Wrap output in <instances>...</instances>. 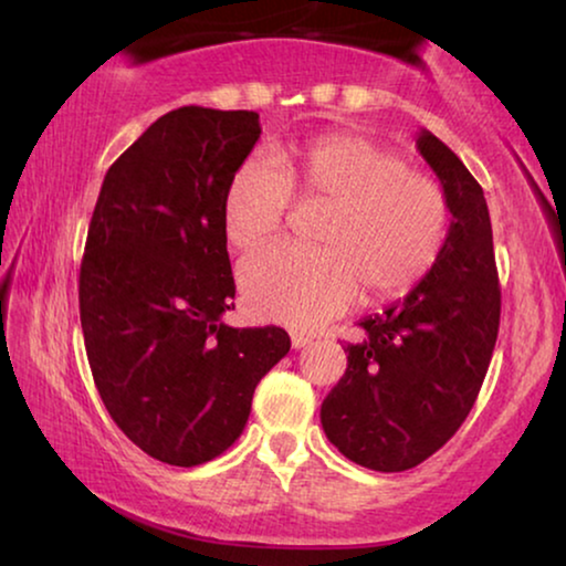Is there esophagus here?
<instances>
[{"mask_svg":"<svg viewBox=\"0 0 566 566\" xmlns=\"http://www.w3.org/2000/svg\"><path fill=\"white\" fill-rule=\"evenodd\" d=\"M308 343H312V337L304 335V332H291V345L296 347V350H301V347H306Z\"/></svg>","mask_w":566,"mask_h":566,"instance_id":"1","label":"esophagus"}]
</instances>
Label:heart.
Segmentation results:
<instances>
[{
	"label": "heart",
	"instance_id": "b5f03b06",
	"mask_svg": "<svg viewBox=\"0 0 566 566\" xmlns=\"http://www.w3.org/2000/svg\"><path fill=\"white\" fill-rule=\"evenodd\" d=\"M277 161L252 154L231 172L221 211L231 247L252 250L281 231L291 192L329 208L316 229L322 247L270 244L242 262L239 289L254 316L319 327L353 304L358 285L368 301L401 296L438 262L443 192L374 138L332 130L285 146Z\"/></svg>",
	"mask_w": 566,
	"mask_h": 566
}]
</instances>
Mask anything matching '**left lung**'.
Wrapping results in <instances>:
<instances>
[{
  "label": "left lung",
  "mask_w": 566,
  "mask_h": 566,
  "mask_svg": "<svg viewBox=\"0 0 566 566\" xmlns=\"http://www.w3.org/2000/svg\"><path fill=\"white\" fill-rule=\"evenodd\" d=\"M417 149L443 185V252L405 301L360 319L347 368L322 401V428L345 459L407 471L455 436L474 407L500 329V283L484 190L420 130Z\"/></svg>",
  "instance_id": "8db88e82"
}]
</instances>
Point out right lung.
Returning <instances> with one entry per match:
<instances>
[{"instance_id": "1", "label": "right lung", "mask_w": 566, "mask_h": 566, "mask_svg": "<svg viewBox=\"0 0 566 566\" xmlns=\"http://www.w3.org/2000/svg\"><path fill=\"white\" fill-rule=\"evenodd\" d=\"M262 134L252 111L185 105L107 169L80 270L92 378L151 459L198 467L242 436L260 378L291 350L281 327H229L237 285L223 192Z\"/></svg>"}]
</instances>
